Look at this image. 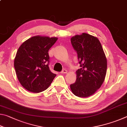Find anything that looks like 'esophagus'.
Segmentation results:
<instances>
[{"mask_svg":"<svg viewBox=\"0 0 127 127\" xmlns=\"http://www.w3.org/2000/svg\"><path fill=\"white\" fill-rule=\"evenodd\" d=\"M67 72H68L67 70H66V69H63L61 72V73H62V74H66V73H67Z\"/></svg>","mask_w":127,"mask_h":127,"instance_id":"esophagus-1","label":"esophagus"}]
</instances>
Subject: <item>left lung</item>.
Segmentation results:
<instances>
[{
  "mask_svg": "<svg viewBox=\"0 0 127 127\" xmlns=\"http://www.w3.org/2000/svg\"><path fill=\"white\" fill-rule=\"evenodd\" d=\"M70 41L81 66L76 71V81L70 85V89L78 97H89L100 89L105 80L106 56L100 41L95 36L83 33L72 37Z\"/></svg>",
  "mask_w": 127,
  "mask_h": 127,
  "instance_id": "1",
  "label": "left lung"
}]
</instances>
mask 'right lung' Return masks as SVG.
I'll list each match as a JSON object with an SVG mask.
<instances>
[{
	"label": "right lung",
	"mask_w": 127,
	"mask_h": 127,
	"mask_svg": "<svg viewBox=\"0 0 127 127\" xmlns=\"http://www.w3.org/2000/svg\"><path fill=\"white\" fill-rule=\"evenodd\" d=\"M57 37L36 36L25 41L14 58L16 75L21 85L30 92L38 93L46 90L56 74L49 67V50Z\"/></svg>",
	"instance_id": "add662e5"
}]
</instances>
